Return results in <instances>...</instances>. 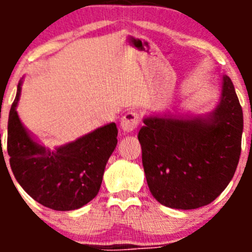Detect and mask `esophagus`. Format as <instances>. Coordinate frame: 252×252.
Here are the masks:
<instances>
[{
    "label": "esophagus",
    "instance_id": "esophagus-1",
    "mask_svg": "<svg viewBox=\"0 0 252 252\" xmlns=\"http://www.w3.org/2000/svg\"><path fill=\"white\" fill-rule=\"evenodd\" d=\"M139 121V113L135 112V111H131V112H127L124 117H122L120 126H121V130L124 131V132H132V131L137 127Z\"/></svg>",
    "mask_w": 252,
    "mask_h": 252
}]
</instances>
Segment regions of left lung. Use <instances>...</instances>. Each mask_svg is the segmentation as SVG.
<instances>
[{
  "label": "left lung",
  "instance_id": "1",
  "mask_svg": "<svg viewBox=\"0 0 252 252\" xmlns=\"http://www.w3.org/2000/svg\"><path fill=\"white\" fill-rule=\"evenodd\" d=\"M139 131L142 165L162 206L195 209L213 202L235 174L244 115L235 87L221 77V95L204 115H146Z\"/></svg>",
  "mask_w": 252,
  "mask_h": 252
}]
</instances>
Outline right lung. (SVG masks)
I'll use <instances>...</instances> for the list:
<instances>
[{
    "mask_svg": "<svg viewBox=\"0 0 252 252\" xmlns=\"http://www.w3.org/2000/svg\"><path fill=\"white\" fill-rule=\"evenodd\" d=\"M21 86L22 79L8 116L7 153L13 175L31 198L48 208H81L98 194L106 164L117 145L116 124L51 150L20 120L16 108Z\"/></svg>",
    "mask_w": 252,
    "mask_h": 252,
    "instance_id": "1",
    "label": "right lung"
}]
</instances>
